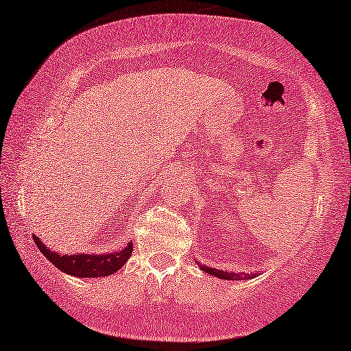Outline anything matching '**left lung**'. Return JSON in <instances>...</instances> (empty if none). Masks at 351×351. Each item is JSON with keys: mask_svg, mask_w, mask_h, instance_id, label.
<instances>
[{"mask_svg": "<svg viewBox=\"0 0 351 351\" xmlns=\"http://www.w3.org/2000/svg\"><path fill=\"white\" fill-rule=\"evenodd\" d=\"M197 263V267L202 269V271H206L208 274H212V276L218 278V279H229V281H241V279H251L252 276L256 278V274H246V276H243V274L240 273H235V271H224V269H218V268H212V267H207V265H202V263Z\"/></svg>", "mask_w": 351, "mask_h": 351, "instance_id": "obj_1", "label": "left lung"}]
</instances>
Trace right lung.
I'll use <instances>...</instances> for the list:
<instances>
[{
    "instance_id": "1",
    "label": "right lung",
    "mask_w": 351,
    "mask_h": 351,
    "mask_svg": "<svg viewBox=\"0 0 351 351\" xmlns=\"http://www.w3.org/2000/svg\"><path fill=\"white\" fill-rule=\"evenodd\" d=\"M37 247L47 261L51 262L62 273L70 274L75 278H104L116 273L117 269L123 267L132 256L133 246L132 241L121 247L119 251L104 252V254H89V252H78V254H61V252L53 251L48 247L39 237L32 234Z\"/></svg>"
}]
</instances>
